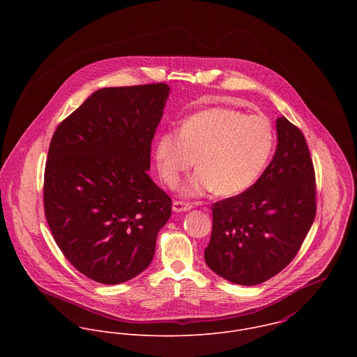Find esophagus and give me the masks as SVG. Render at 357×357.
Segmentation results:
<instances>
[{
    "instance_id": "34e87169",
    "label": "esophagus",
    "mask_w": 357,
    "mask_h": 357,
    "mask_svg": "<svg viewBox=\"0 0 357 357\" xmlns=\"http://www.w3.org/2000/svg\"><path fill=\"white\" fill-rule=\"evenodd\" d=\"M173 211L176 213H181V211H188L192 208V204H185V202H181V201H174L173 202Z\"/></svg>"
}]
</instances>
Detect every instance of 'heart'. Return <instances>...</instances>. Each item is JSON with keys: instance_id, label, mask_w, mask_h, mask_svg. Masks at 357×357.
<instances>
[{"instance_id": "obj_1", "label": "heart", "mask_w": 357, "mask_h": 357, "mask_svg": "<svg viewBox=\"0 0 357 357\" xmlns=\"http://www.w3.org/2000/svg\"><path fill=\"white\" fill-rule=\"evenodd\" d=\"M273 147L269 122L231 108H208L190 116L181 130L163 133L155 149L162 180L176 188L195 162L198 172L183 190L185 197L213 191L234 197L249 190Z\"/></svg>"}]
</instances>
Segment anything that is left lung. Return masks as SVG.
<instances>
[{
  "mask_svg": "<svg viewBox=\"0 0 357 357\" xmlns=\"http://www.w3.org/2000/svg\"><path fill=\"white\" fill-rule=\"evenodd\" d=\"M276 151L245 192L213 204L207 266L242 286L259 284L297 255L316 214V184L303 132L276 119Z\"/></svg>",
  "mask_w": 357,
  "mask_h": 357,
  "instance_id": "1",
  "label": "left lung"
}]
</instances>
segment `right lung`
Here are the masks:
<instances>
[{
  "instance_id": "right-lung-1",
  "label": "right lung",
  "mask_w": 357,
  "mask_h": 357,
  "mask_svg": "<svg viewBox=\"0 0 357 357\" xmlns=\"http://www.w3.org/2000/svg\"><path fill=\"white\" fill-rule=\"evenodd\" d=\"M170 88H102L54 130L44 207L54 242L82 275L118 284L153 261L172 199L149 176Z\"/></svg>"
}]
</instances>
